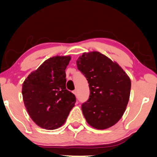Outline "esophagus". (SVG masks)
<instances>
[{
	"label": "esophagus",
	"mask_w": 157,
	"mask_h": 157,
	"mask_svg": "<svg viewBox=\"0 0 157 157\" xmlns=\"http://www.w3.org/2000/svg\"><path fill=\"white\" fill-rule=\"evenodd\" d=\"M73 94H74L75 95V96H76V95H77V90H73Z\"/></svg>",
	"instance_id": "esophagus-1"
}]
</instances>
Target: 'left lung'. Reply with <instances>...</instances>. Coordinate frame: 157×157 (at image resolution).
Here are the masks:
<instances>
[{"instance_id":"obj_1","label":"left lung","mask_w":157,"mask_h":157,"mask_svg":"<svg viewBox=\"0 0 157 157\" xmlns=\"http://www.w3.org/2000/svg\"><path fill=\"white\" fill-rule=\"evenodd\" d=\"M76 63L90 88L89 99L82 105L86 122L97 129L112 127L127 108L131 86L129 77L117 63L99 52H84Z\"/></svg>"}]
</instances>
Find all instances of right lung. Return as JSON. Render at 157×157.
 Listing matches in <instances>:
<instances>
[{"label":"right lung","mask_w":157,"mask_h":157,"mask_svg":"<svg viewBox=\"0 0 157 157\" xmlns=\"http://www.w3.org/2000/svg\"><path fill=\"white\" fill-rule=\"evenodd\" d=\"M70 60L69 56L50 58L22 84L21 93L27 112L43 128L60 127L75 106V95L66 88L65 69Z\"/></svg>","instance_id":"1"}]
</instances>
